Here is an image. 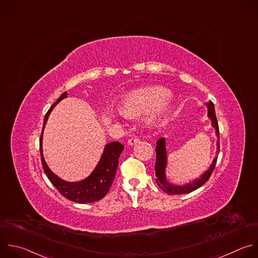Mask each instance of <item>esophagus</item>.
I'll use <instances>...</instances> for the list:
<instances>
[{
  "label": "esophagus",
  "instance_id": "34e87169",
  "mask_svg": "<svg viewBox=\"0 0 258 258\" xmlns=\"http://www.w3.org/2000/svg\"><path fill=\"white\" fill-rule=\"evenodd\" d=\"M140 142V140H139V138H137V137H133V138H131L130 140H128V145L130 146H134V145H136V144H138Z\"/></svg>",
  "mask_w": 258,
  "mask_h": 258
}]
</instances>
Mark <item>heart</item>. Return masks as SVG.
<instances>
[{
	"label": "heart",
	"instance_id": "1",
	"mask_svg": "<svg viewBox=\"0 0 258 258\" xmlns=\"http://www.w3.org/2000/svg\"><path fill=\"white\" fill-rule=\"evenodd\" d=\"M171 93L168 89L160 86L148 87L130 92L121 101V109L111 111L113 117L131 116L136 117L146 112L156 109L150 115L147 123L151 127H158L167 118L171 106L165 102Z\"/></svg>",
	"mask_w": 258,
	"mask_h": 258
}]
</instances>
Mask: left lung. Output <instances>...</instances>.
Returning <instances> with one entry per match:
<instances>
[{"label":"left lung","mask_w":258,"mask_h":258,"mask_svg":"<svg viewBox=\"0 0 258 258\" xmlns=\"http://www.w3.org/2000/svg\"><path fill=\"white\" fill-rule=\"evenodd\" d=\"M208 107V117L212 121V126L216 130L217 135V155L220 152V133H219V125L218 120L216 117V111L215 106L212 101L207 103ZM156 164H155V172H156V182L159 185V187L165 191L168 195H186L189 192L195 191L196 189L200 188L202 185H204L209 178L211 177L213 171L215 169L217 159L216 156L210 165L209 169L206 170V172L202 174L199 178H196L194 181L186 183L184 185H176L170 183L167 180L166 177V167H167V151H166V140L165 138H161L157 141V147H156Z\"/></svg>","instance_id":"1"}]
</instances>
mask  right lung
I'll use <instances>...</instances> for the list:
<instances>
[{
    "label": "right lung",
    "mask_w": 258,
    "mask_h": 258,
    "mask_svg": "<svg viewBox=\"0 0 258 258\" xmlns=\"http://www.w3.org/2000/svg\"><path fill=\"white\" fill-rule=\"evenodd\" d=\"M68 97V93L63 92L59 98L51 105L49 110L46 112L43 120V127L39 140V150L41 156V163L44 172L52 183V185L66 199L78 203V204H89L97 202L103 199L108 192L118 166V159L123 151L124 147L118 142H111L105 145L103 153L96 167L91 172V174L83 180L76 182H68L57 175H55L47 166L43 153H42V137L43 130L48 119V116L53 109V107L62 99Z\"/></svg>",
    "instance_id": "obj_1"
}]
</instances>
